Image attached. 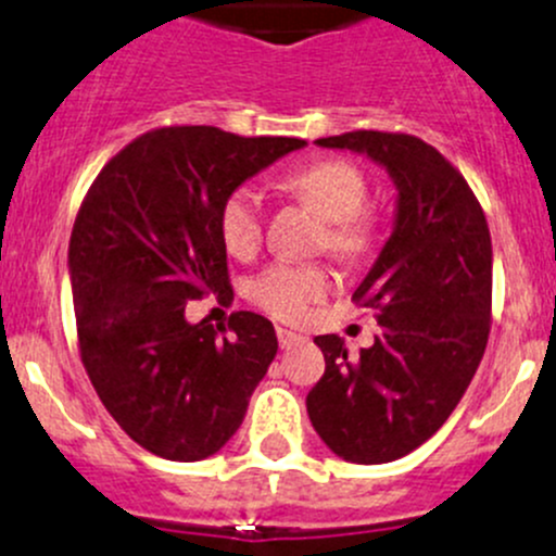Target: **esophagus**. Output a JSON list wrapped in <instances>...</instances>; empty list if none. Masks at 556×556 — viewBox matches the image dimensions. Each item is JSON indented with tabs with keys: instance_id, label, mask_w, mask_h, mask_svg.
Here are the masks:
<instances>
[{
	"instance_id": "esophagus-1",
	"label": "esophagus",
	"mask_w": 556,
	"mask_h": 556,
	"mask_svg": "<svg viewBox=\"0 0 556 556\" xmlns=\"http://www.w3.org/2000/svg\"><path fill=\"white\" fill-rule=\"evenodd\" d=\"M277 339H279V346H282V350H288V346H293V344H299V341H304L306 336L293 333V330H288V328H277Z\"/></svg>"
}]
</instances>
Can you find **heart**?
I'll list each match as a JSON object with an SVG mask.
<instances>
[{"label":"heart","instance_id":"b5f03b06","mask_svg":"<svg viewBox=\"0 0 556 556\" xmlns=\"http://www.w3.org/2000/svg\"><path fill=\"white\" fill-rule=\"evenodd\" d=\"M288 188L325 217L323 244L333 255L361 257L371 247L374 223L363 210L368 185L355 164L341 159L314 161L288 174ZM220 237L237 257L255 255L263 242V199L252 185L231 190L220 206ZM333 288V274L323 263H271L252 277L247 295L257 309L285 323H301L312 306Z\"/></svg>","mask_w":556,"mask_h":556}]
</instances>
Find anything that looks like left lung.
<instances>
[{"label":"left lung","mask_w":556,"mask_h":556,"mask_svg":"<svg viewBox=\"0 0 556 556\" xmlns=\"http://www.w3.org/2000/svg\"><path fill=\"white\" fill-rule=\"evenodd\" d=\"M323 148L366 153L397 188L392 237L355 290L377 312L374 346L352 357L317 336L325 374L306 412L330 452L392 463L422 446L468 390L490 339L492 239L470 185L433 144L401 131H346Z\"/></svg>","instance_id":"1"}]
</instances>
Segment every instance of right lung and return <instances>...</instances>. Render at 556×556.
I'll use <instances>...</instances> for the list:
<instances>
[{"instance_id":"add662e5","label":"right lung","mask_w":556,"mask_h":556,"mask_svg":"<svg viewBox=\"0 0 556 556\" xmlns=\"http://www.w3.org/2000/svg\"><path fill=\"white\" fill-rule=\"evenodd\" d=\"M295 137L164 126L112 155L70 239L77 346L99 401L142 450L193 463L226 446L277 355L255 312L188 323L190 301H231L220 206Z\"/></svg>"}]
</instances>
